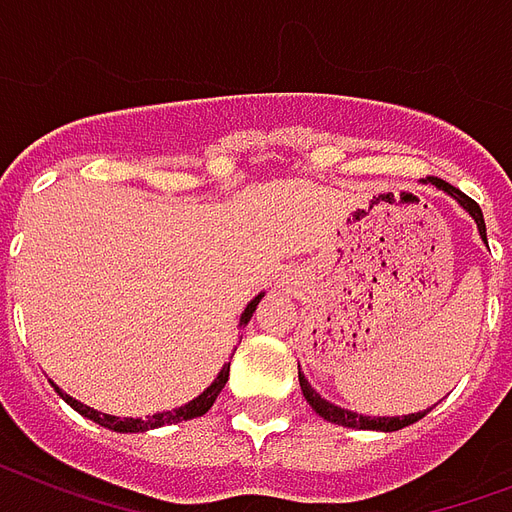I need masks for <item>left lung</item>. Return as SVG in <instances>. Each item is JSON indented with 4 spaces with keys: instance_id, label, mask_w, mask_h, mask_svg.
Segmentation results:
<instances>
[{
    "instance_id": "1",
    "label": "left lung",
    "mask_w": 512,
    "mask_h": 512,
    "mask_svg": "<svg viewBox=\"0 0 512 512\" xmlns=\"http://www.w3.org/2000/svg\"><path fill=\"white\" fill-rule=\"evenodd\" d=\"M429 183H432L434 188H440V191H445L448 197L456 199L467 213L472 215V221L478 224V234L480 240L486 242V221H483V213H480L478 202H472L467 194H461L459 188H453L451 183H445V180L440 178H429ZM489 245V242H486ZM299 386H302V394H305L307 405L313 407L318 416L324 418V421H332V424L337 426H348V429H370V432H397V429H405V426L416 424V421H421V418L432 410V407H426V410H418V413H407V416H361V413H353V410H348V407H340L334 405V402H329V399H324L318 391H315L310 383H307L305 372H302V367H299Z\"/></svg>"
}]
</instances>
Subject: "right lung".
I'll list each match as a JSON object with an SVG mask.
<instances>
[{
    "mask_svg": "<svg viewBox=\"0 0 512 512\" xmlns=\"http://www.w3.org/2000/svg\"><path fill=\"white\" fill-rule=\"evenodd\" d=\"M261 297H264V291L261 294H256V297L245 305V310H242L240 315V329H245L248 326V321L253 318V313H256V307H259ZM237 351V348H234ZM234 356V353H232ZM226 380H229V364H224L221 367V372L215 375V380L210 383V386L199 394V397H194L191 402H186V405L180 407H172V410H164V413H153V416H145V418H118V416H110V413H99V410H94V407L83 405V402H78L75 397H69L67 391H61L56 383H53V388L59 391V397L67 402L72 410H78L80 416L88 418V421H94V424L105 426V429H113V432H121V434H134V432H148V429H159V426H169V424H180V421H191V418H199L205 416L207 410L213 407V402L218 399V394H221V388L226 386Z\"/></svg>",
    "mask_w": 512,
    "mask_h": 512,
    "instance_id": "right-lung-1",
    "label": "right lung"
}]
</instances>
